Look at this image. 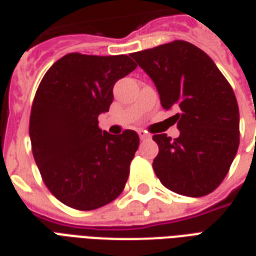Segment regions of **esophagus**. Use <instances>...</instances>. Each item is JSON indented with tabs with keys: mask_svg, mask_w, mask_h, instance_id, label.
Masks as SVG:
<instances>
[{
	"mask_svg": "<svg viewBox=\"0 0 256 256\" xmlns=\"http://www.w3.org/2000/svg\"><path fill=\"white\" fill-rule=\"evenodd\" d=\"M139 138H140V140H150L151 139V136L146 134L144 130H139Z\"/></svg>",
	"mask_w": 256,
	"mask_h": 256,
	"instance_id": "1",
	"label": "esophagus"
}]
</instances>
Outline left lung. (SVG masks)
Listing matches in <instances>:
<instances>
[{"instance_id":"left-lung-1","label":"left lung","mask_w":256,"mask_h":256,"mask_svg":"<svg viewBox=\"0 0 256 256\" xmlns=\"http://www.w3.org/2000/svg\"><path fill=\"white\" fill-rule=\"evenodd\" d=\"M154 82L164 109L174 117L180 136H152L160 147L152 168L170 191L199 198L222 182L240 142L238 106L217 65L195 44L173 40L130 54Z\"/></svg>"}]
</instances>
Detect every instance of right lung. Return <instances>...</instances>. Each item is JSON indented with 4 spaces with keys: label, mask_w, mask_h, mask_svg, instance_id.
I'll return each instance as SVG.
<instances>
[{
    "label": "right lung",
    "mask_w": 256,
    "mask_h": 256,
    "mask_svg": "<svg viewBox=\"0 0 256 256\" xmlns=\"http://www.w3.org/2000/svg\"><path fill=\"white\" fill-rule=\"evenodd\" d=\"M136 66L126 54L69 53L36 90L30 116L34 160L46 187L66 206L95 210L126 187L139 136L102 132L98 116L109 110L116 82Z\"/></svg>",
    "instance_id": "obj_1"
}]
</instances>
